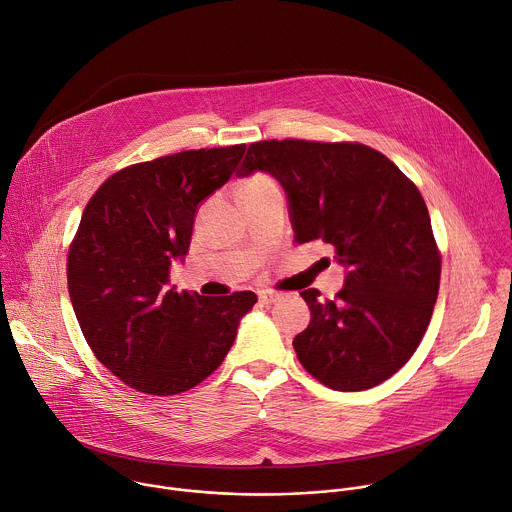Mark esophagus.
I'll list each match as a JSON object with an SVG mask.
<instances>
[{
	"label": "esophagus",
	"mask_w": 512,
	"mask_h": 512,
	"mask_svg": "<svg viewBox=\"0 0 512 512\" xmlns=\"http://www.w3.org/2000/svg\"><path fill=\"white\" fill-rule=\"evenodd\" d=\"M277 300H281V294H275V291H261L259 294L261 304H275Z\"/></svg>",
	"instance_id": "34e87169"
}]
</instances>
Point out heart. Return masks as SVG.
Here are the masks:
<instances>
[{
	"label": "heart",
	"mask_w": 512,
	"mask_h": 512,
	"mask_svg": "<svg viewBox=\"0 0 512 512\" xmlns=\"http://www.w3.org/2000/svg\"><path fill=\"white\" fill-rule=\"evenodd\" d=\"M265 188H277V186H275V182H273L271 178H267V176H255V178H251V180L243 186V190H265Z\"/></svg>",
	"instance_id": "obj_1"
}]
</instances>
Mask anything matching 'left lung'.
<instances>
[{
  "instance_id": "obj_1",
  "label": "left lung",
  "mask_w": 512,
  "mask_h": 512,
  "mask_svg": "<svg viewBox=\"0 0 512 512\" xmlns=\"http://www.w3.org/2000/svg\"><path fill=\"white\" fill-rule=\"evenodd\" d=\"M255 170L283 186L294 241L332 245L348 269L334 300L302 291L312 320L294 338L298 360L334 391L377 387L417 350L440 289L442 255L421 192L356 141H255L237 176Z\"/></svg>"
}]
</instances>
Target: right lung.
<instances>
[{"mask_svg":"<svg viewBox=\"0 0 512 512\" xmlns=\"http://www.w3.org/2000/svg\"><path fill=\"white\" fill-rule=\"evenodd\" d=\"M245 143L186 150L109 176L83 210L66 277L83 336L131 389L168 397L212 375L231 350L253 291L204 298L168 287L190 247L198 204L237 170Z\"/></svg>","mask_w":512,"mask_h":512,"instance_id":"obj_1","label":"right lung"}]
</instances>
